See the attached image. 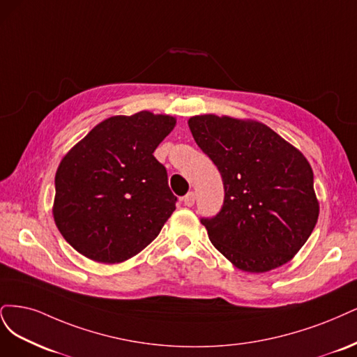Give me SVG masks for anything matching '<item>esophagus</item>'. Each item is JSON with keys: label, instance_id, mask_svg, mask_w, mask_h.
Instances as JSON below:
<instances>
[{"label": "esophagus", "instance_id": "1", "mask_svg": "<svg viewBox=\"0 0 357 357\" xmlns=\"http://www.w3.org/2000/svg\"><path fill=\"white\" fill-rule=\"evenodd\" d=\"M194 202H195V194L192 191H190L187 195H183V204L188 206V208L194 204Z\"/></svg>", "mask_w": 357, "mask_h": 357}]
</instances>
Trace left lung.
<instances>
[{
	"mask_svg": "<svg viewBox=\"0 0 357 357\" xmlns=\"http://www.w3.org/2000/svg\"><path fill=\"white\" fill-rule=\"evenodd\" d=\"M188 126L224 183L221 211L200 220L212 245L243 271L283 266L319 216L307 158L258 121L209 114L190 119Z\"/></svg>",
	"mask_w": 357,
	"mask_h": 357,
	"instance_id": "1",
	"label": "left lung"
}]
</instances>
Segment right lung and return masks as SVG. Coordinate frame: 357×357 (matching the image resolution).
I'll use <instances>...</instances> for the list:
<instances>
[{
	"label": "right lung",
	"instance_id": "obj_1",
	"mask_svg": "<svg viewBox=\"0 0 357 357\" xmlns=\"http://www.w3.org/2000/svg\"><path fill=\"white\" fill-rule=\"evenodd\" d=\"M176 120L141 111L99 123L56 172L54 222L79 254L105 264L135 257L176 208L155 148Z\"/></svg>",
	"mask_w": 357,
	"mask_h": 357
}]
</instances>
